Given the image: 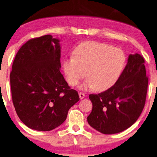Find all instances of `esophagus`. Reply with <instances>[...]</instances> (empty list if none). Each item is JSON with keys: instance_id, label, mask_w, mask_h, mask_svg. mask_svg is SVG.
<instances>
[{"instance_id": "obj_1", "label": "esophagus", "mask_w": 157, "mask_h": 157, "mask_svg": "<svg viewBox=\"0 0 157 157\" xmlns=\"http://www.w3.org/2000/svg\"><path fill=\"white\" fill-rule=\"evenodd\" d=\"M79 97H80V99L84 98L85 97V94L84 93H81V92H80V93H79Z\"/></svg>"}]
</instances>
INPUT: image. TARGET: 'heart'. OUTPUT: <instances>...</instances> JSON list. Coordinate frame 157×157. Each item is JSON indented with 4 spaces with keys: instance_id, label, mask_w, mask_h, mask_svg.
Wrapping results in <instances>:
<instances>
[{
    "instance_id": "obj_1",
    "label": "heart",
    "mask_w": 157,
    "mask_h": 157,
    "mask_svg": "<svg viewBox=\"0 0 157 157\" xmlns=\"http://www.w3.org/2000/svg\"><path fill=\"white\" fill-rule=\"evenodd\" d=\"M126 61V54L122 49L97 41H86L75 48L73 56L63 61L62 68L71 86L77 85L87 75L80 89L104 91L116 84Z\"/></svg>"
}]
</instances>
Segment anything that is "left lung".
I'll return each mask as SVG.
<instances>
[{
  "instance_id": "obj_1",
  "label": "left lung",
  "mask_w": 157,
  "mask_h": 157,
  "mask_svg": "<svg viewBox=\"0 0 157 157\" xmlns=\"http://www.w3.org/2000/svg\"><path fill=\"white\" fill-rule=\"evenodd\" d=\"M144 63L138 53L130 54L114 86L99 94L89 95L93 109L87 120L93 128L103 134H115L136 122L144 109L148 88Z\"/></svg>"
}]
</instances>
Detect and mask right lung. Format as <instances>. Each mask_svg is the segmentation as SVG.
<instances>
[{
  "label": "right lung",
  "mask_w": 157,
  "mask_h": 157,
  "mask_svg": "<svg viewBox=\"0 0 157 157\" xmlns=\"http://www.w3.org/2000/svg\"><path fill=\"white\" fill-rule=\"evenodd\" d=\"M60 40L52 35L31 39L20 48L10 74L13 106L33 130L50 131L66 120L80 100L61 75Z\"/></svg>",
  "instance_id": "obj_1"
}]
</instances>
